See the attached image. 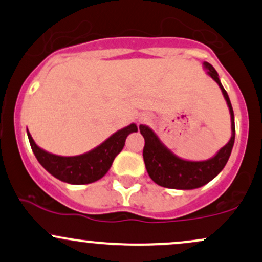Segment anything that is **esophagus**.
<instances>
[{"mask_svg":"<svg viewBox=\"0 0 262 262\" xmlns=\"http://www.w3.org/2000/svg\"><path fill=\"white\" fill-rule=\"evenodd\" d=\"M149 119V117H146V116H143V117H140L139 118V122L140 123H144V122H146Z\"/></svg>","mask_w":262,"mask_h":262,"instance_id":"obj_1","label":"esophagus"}]
</instances>
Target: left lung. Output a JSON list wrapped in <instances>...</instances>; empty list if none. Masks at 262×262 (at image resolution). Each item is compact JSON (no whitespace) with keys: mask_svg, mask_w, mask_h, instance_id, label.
<instances>
[{"mask_svg":"<svg viewBox=\"0 0 262 262\" xmlns=\"http://www.w3.org/2000/svg\"><path fill=\"white\" fill-rule=\"evenodd\" d=\"M207 74L212 77L221 87L225 101L230 112L231 137L230 140L215 154L213 158L203 161H189L179 158L165 146L160 138L148 125L141 124L140 133L145 139L143 150V158L145 162L146 171L150 179L161 187L175 189H194L212 181L215 176L224 169L225 164L229 160V156L235 140V123L234 112L231 107L229 96L224 90L219 80L218 73L209 62H203Z\"/></svg>","mask_w":262,"mask_h":262,"instance_id":"left-lung-1","label":"left lung"}]
</instances>
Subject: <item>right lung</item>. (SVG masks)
<instances>
[{
    "mask_svg": "<svg viewBox=\"0 0 262 262\" xmlns=\"http://www.w3.org/2000/svg\"><path fill=\"white\" fill-rule=\"evenodd\" d=\"M134 132H138V127L132 123L128 127L116 132L103 143L85 154L59 156L39 148L27 129L29 143L39 164L50 175L71 185H86L102 179L112 166L114 158L124 148L128 135Z\"/></svg>",
    "mask_w": 262,
    "mask_h": 262,
    "instance_id": "obj_1",
    "label": "right lung"
}]
</instances>
